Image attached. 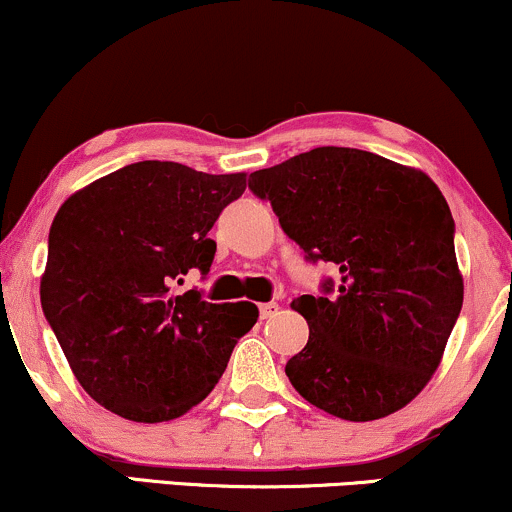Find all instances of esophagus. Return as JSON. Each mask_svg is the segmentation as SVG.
Segmentation results:
<instances>
[{
  "mask_svg": "<svg viewBox=\"0 0 512 512\" xmlns=\"http://www.w3.org/2000/svg\"><path fill=\"white\" fill-rule=\"evenodd\" d=\"M276 310H279V305H276V303H262L260 305V317H262V320H267V317H272Z\"/></svg>",
  "mask_w": 512,
  "mask_h": 512,
  "instance_id": "34e87169",
  "label": "esophagus"
}]
</instances>
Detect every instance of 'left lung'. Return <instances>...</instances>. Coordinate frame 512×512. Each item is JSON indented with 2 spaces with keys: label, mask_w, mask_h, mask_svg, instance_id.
<instances>
[{
  "label": "left lung",
  "mask_w": 512,
  "mask_h": 512,
  "mask_svg": "<svg viewBox=\"0 0 512 512\" xmlns=\"http://www.w3.org/2000/svg\"><path fill=\"white\" fill-rule=\"evenodd\" d=\"M250 190L308 260L339 269L327 296L291 303L310 327L286 363L298 395L344 421L407 407L440 366L464 296L436 182L370 151L317 146L255 170Z\"/></svg>",
  "instance_id": "obj_1"
}]
</instances>
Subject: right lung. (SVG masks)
Returning <instances> with one entry per match:
<instances>
[{
    "label": "right lung",
    "mask_w": 512,
    "mask_h": 512,
    "mask_svg": "<svg viewBox=\"0 0 512 512\" xmlns=\"http://www.w3.org/2000/svg\"><path fill=\"white\" fill-rule=\"evenodd\" d=\"M248 175L139 161L64 199L50 226L40 303L79 385L122 419L173 421L219 383L255 303L175 293L209 272L211 226Z\"/></svg>",
    "instance_id": "obj_1"
}]
</instances>
